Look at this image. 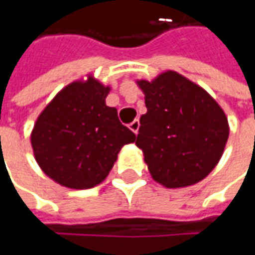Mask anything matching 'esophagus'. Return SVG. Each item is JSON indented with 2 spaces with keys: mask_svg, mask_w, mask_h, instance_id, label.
<instances>
[{
  "mask_svg": "<svg viewBox=\"0 0 255 255\" xmlns=\"http://www.w3.org/2000/svg\"><path fill=\"white\" fill-rule=\"evenodd\" d=\"M139 126H140L139 119H134V121H133V122L129 125V129H130L133 133H137V130H139Z\"/></svg>",
  "mask_w": 255,
  "mask_h": 255,
  "instance_id": "34e87169",
  "label": "esophagus"
}]
</instances>
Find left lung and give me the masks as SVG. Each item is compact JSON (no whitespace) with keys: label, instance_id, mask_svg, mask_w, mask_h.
<instances>
[{"label":"left lung","instance_id":"obj_1","mask_svg":"<svg viewBox=\"0 0 255 255\" xmlns=\"http://www.w3.org/2000/svg\"><path fill=\"white\" fill-rule=\"evenodd\" d=\"M137 85L147 112L140 116L136 146L153 179L167 189L203 180L217 166L230 133L220 105L174 71Z\"/></svg>","mask_w":255,"mask_h":255}]
</instances>
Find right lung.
Wrapping results in <instances>:
<instances>
[{
  "instance_id": "right-lung-1",
  "label": "right lung",
  "mask_w": 255,
  "mask_h": 255,
  "mask_svg": "<svg viewBox=\"0 0 255 255\" xmlns=\"http://www.w3.org/2000/svg\"><path fill=\"white\" fill-rule=\"evenodd\" d=\"M109 91L88 76L65 86L38 116L31 133L35 160L61 186L82 190L102 183L121 149L136 140L106 106Z\"/></svg>"
}]
</instances>
